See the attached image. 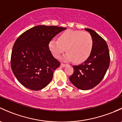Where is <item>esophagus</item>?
<instances>
[{
	"mask_svg": "<svg viewBox=\"0 0 122 122\" xmlns=\"http://www.w3.org/2000/svg\"><path fill=\"white\" fill-rule=\"evenodd\" d=\"M61 66H62V67H65V66H66V64H63V63H61Z\"/></svg>",
	"mask_w": 122,
	"mask_h": 122,
	"instance_id": "1",
	"label": "esophagus"
}]
</instances>
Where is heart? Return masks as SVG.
<instances>
[{
  "label": "heart",
  "instance_id": "1",
  "mask_svg": "<svg viewBox=\"0 0 122 122\" xmlns=\"http://www.w3.org/2000/svg\"><path fill=\"white\" fill-rule=\"evenodd\" d=\"M93 46L92 36L88 32L68 30L64 32L58 40H51L49 48L54 57H60L65 51V61H72L75 63H81L85 61L91 52Z\"/></svg>",
  "mask_w": 122,
  "mask_h": 122
}]
</instances>
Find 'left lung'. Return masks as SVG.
I'll return each mask as SVG.
<instances>
[{
    "mask_svg": "<svg viewBox=\"0 0 122 122\" xmlns=\"http://www.w3.org/2000/svg\"><path fill=\"white\" fill-rule=\"evenodd\" d=\"M85 30L90 33L93 46L89 57L82 64L72 66L74 74L70 76L71 82L81 90H89L101 82L108 69L110 56L106 41L95 31Z\"/></svg>",
    "mask_w": 122,
    "mask_h": 122,
    "instance_id": "left-lung-1",
    "label": "left lung"
}]
</instances>
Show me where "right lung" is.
I'll return each instance as SVG.
<instances>
[{
	"mask_svg": "<svg viewBox=\"0 0 122 122\" xmlns=\"http://www.w3.org/2000/svg\"><path fill=\"white\" fill-rule=\"evenodd\" d=\"M65 27L40 25L25 31L15 41L11 67L19 82L25 88L38 91L48 85L60 62L51 54L48 44Z\"/></svg>",
	"mask_w": 122,
	"mask_h": 122,
	"instance_id": "add662e5",
	"label": "right lung"
}]
</instances>
